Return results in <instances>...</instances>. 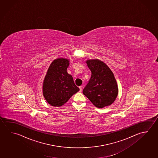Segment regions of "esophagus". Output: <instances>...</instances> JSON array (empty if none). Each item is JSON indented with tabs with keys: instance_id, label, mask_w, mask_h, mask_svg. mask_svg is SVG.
<instances>
[{
	"instance_id": "34e87169",
	"label": "esophagus",
	"mask_w": 158,
	"mask_h": 158,
	"mask_svg": "<svg viewBox=\"0 0 158 158\" xmlns=\"http://www.w3.org/2000/svg\"><path fill=\"white\" fill-rule=\"evenodd\" d=\"M82 88H83V86H80V87H79V89H80L79 92H81L82 91Z\"/></svg>"
}]
</instances>
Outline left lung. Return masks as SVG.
Instances as JSON below:
<instances>
[{"label":"left lung","mask_w":158,"mask_h":158,"mask_svg":"<svg viewBox=\"0 0 158 158\" xmlns=\"http://www.w3.org/2000/svg\"><path fill=\"white\" fill-rule=\"evenodd\" d=\"M86 63L91 72V75L83 89V94L97 108L111 105L118 93L113 73L104 63L98 59L89 60Z\"/></svg>","instance_id":"8db88e82"}]
</instances>
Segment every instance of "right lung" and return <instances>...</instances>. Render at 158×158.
<instances>
[{
	"instance_id": "right-lung-1",
	"label": "right lung",
	"mask_w": 158,
	"mask_h": 158,
	"mask_svg": "<svg viewBox=\"0 0 158 158\" xmlns=\"http://www.w3.org/2000/svg\"><path fill=\"white\" fill-rule=\"evenodd\" d=\"M69 60L59 58L50 64L43 83V95L47 102L53 106H60L74 94L79 91L72 76L67 73Z\"/></svg>"
}]
</instances>
